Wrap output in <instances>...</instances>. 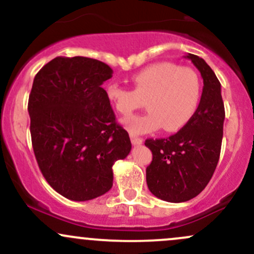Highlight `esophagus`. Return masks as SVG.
<instances>
[{
    "mask_svg": "<svg viewBox=\"0 0 254 254\" xmlns=\"http://www.w3.org/2000/svg\"><path fill=\"white\" fill-rule=\"evenodd\" d=\"M130 138H131V142H132L133 145H139V144L143 143V138H141V137H137L135 135H131Z\"/></svg>",
    "mask_w": 254,
    "mask_h": 254,
    "instance_id": "34e87169",
    "label": "esophagus"
}]
</instances>
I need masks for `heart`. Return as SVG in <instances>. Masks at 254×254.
<instances>
[{
  "mask_svg": "<svg viewBox=\"0 0 254 254\" xmlns=\"http://www.w3.org/2000/svg\"><path fill=\"white\" fill-rule=\"evenodd\" d=\"M131 81L133 90L110 83L105 94L113 110L122 116H129L147 100V115L124 121L132 133L153 132L161 127L167 132H176L190 122L199 106V76L188 66L170 62L154 63L133 75Z\"/></svg>",
  "mask_w": 254,
  "mask_h": 254,
  "instance_id": "b5f03b06",
  "label": "heart"
}]
</instances>
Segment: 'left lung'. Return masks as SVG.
I'll use <instances>...</instances> for the list:
<instances>
[{
	"mask_svg": "<svg viewBox=\"0 0 254 254\" xmlns=\"http://www.w3.org/2000/svg\"><path fill=\"white\" fill-rule=\"evenodd\" d=\"M203 78L199 106L188 124L167 138L145 141L153 161L145 170L148 189L154 196L171 203L190 200L210 182L223 136L224 105L221 83L203 58L188 54Z\"/></svg>",
	"mask_w": 254,
	"mask_h": 254,
	"instance_id": "left-lung-1",
	"label": "left lung"
}]
</instances>
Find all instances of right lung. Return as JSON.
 <instances>
[{
  "label": "right lung",
  "mask_w": 254,
  "mask_h": 254,
  "mask_svg": "<svg viewBox=\"0 0 254 254\" xmlns=\"http://www.w3.org/2000/svg\"><path fill=\"white\" fill-rule=\"evenodd\" d=\"M112 74L98 60L56 57L33 80L28 113L34 155L46 182L68 199L84 202L110 191L113 164L131 150L101 87Z\"/></svg>",
  "instance_id": "right-lung-1"
}]
</instances>
